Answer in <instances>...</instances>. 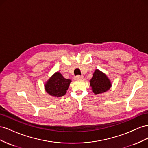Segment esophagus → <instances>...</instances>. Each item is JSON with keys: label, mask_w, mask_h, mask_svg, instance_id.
Listing matches in <instances>:
<instances>
[{"label": "esophagus", "mask_w": 148, "mask_h": 148, "mask_svg": "<svg viewBox=\"0 0 148 148\" xmlns=\"http://www.w3.org/2000/svg\"><path fill=\"white\" fill-rule=\"evenodd\" d=\"M83 79H84L83 75H77V76L75 77V80H82Z\"/></svg>", "instance_id": "obj_1"}]
</instances>
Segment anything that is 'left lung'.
<instances>
[{"label":"left lung","instance_id":"8db88e82","mask_svg":"<svg viewBox=\"0 0 148 148\" xmlns=\"http://www.w3.org/2000/svg\"><path fill=\"white\" fill-rule=\"evenodd\" d=\"M90 85L94 94L107 92L112 87V82L107 75L99 69H95L90 81Z\"/></svg>","mask_w":148,"mask_h":148}]
</instances>
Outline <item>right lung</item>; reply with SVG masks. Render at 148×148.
<instances>
[{
	"instance_id": "add662e5",
	"label": "right lung",
	"mask_w": 148,
	"mask_h": 148,
	"mask_svg": "<svg viewBox=\"0 0 148 148\" xmlns=\"http://www.w3.org/2000/svg\"><path fill=\"white\" fill-rule=\"evenodd\" d=\"M71 82V80L65 79L60 72H56L45 82V89L49 95L60 97L66 94Z\"/></svg>"
}]
</instances>
